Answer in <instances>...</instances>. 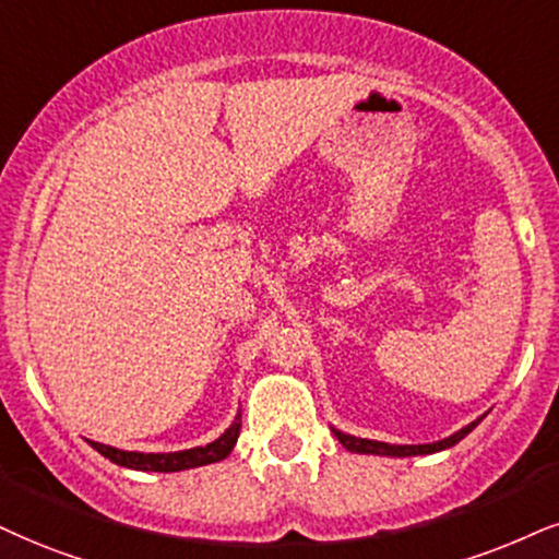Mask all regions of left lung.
Segmentation results:
<instances>
[{"instance_id":"1","label":"left lung","mask_w":559,"mask_h":559,"mask_svg":"<svg viewBox=\"0 0 559 559\" xmlns=\"http://www.w3.org/2000/svg\"><path fill=\"white\" fill-rule=\"evenodd\" d=\"M477 423L461 427V430L453 432L451 438H443V440H438V443H427V445H391V443H381V440L344 436V432H340V430H334V436L344 448H347V451H353V453H373V456H425V453H438V451H445V448L456 445L461 438L469 436L474 427H477Z\"/></svg>"}]
</instances>
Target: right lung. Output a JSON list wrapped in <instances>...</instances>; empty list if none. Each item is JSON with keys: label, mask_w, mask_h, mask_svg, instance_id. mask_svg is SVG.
I'll return each mask as SVG.
<instances>
[{"label": "right lung", "mask_w": 559, "mask_h": 559, "mask_svg": "<svg viewBox=\"0 0 559 559\" xmlns=\"http://www.w3.org/2000/svg\"><path fill=\"white\" fill-rule=\"evenodd\" d=\"M240 436V415L236 417L227 430L219 436L215 443L189 448V451H176V453H136V451H119V448L103 445L90 440V445L100 453V456L111 459L114 464L127 466V469L136 472H181V469H194V466L215 464L223 461L227 453L233 451L236 440Z\"/></svg>", "instance_id": "obj_1"}]
</instances>
